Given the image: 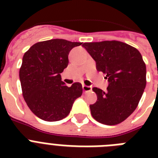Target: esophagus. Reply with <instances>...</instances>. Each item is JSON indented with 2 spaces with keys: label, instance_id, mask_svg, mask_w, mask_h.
I'll return each instance as SVG.
<instances>
[{
  "label": "esophagus",
  "instance_id": "obj_1",
  "mask_svg": "<svg viewBox=\"0 0 158 158\" xmlns=\"http://www.w3.org/2000/svg\"><path fill=\"white\" fill-rule=\"evenodd\" d=\"M83 90L84 92H90L92 91V87L91 86H87V85H83Z\"/></svg>",
  "mask_w": 158,
  "mask_h": 158
}]
</instances>
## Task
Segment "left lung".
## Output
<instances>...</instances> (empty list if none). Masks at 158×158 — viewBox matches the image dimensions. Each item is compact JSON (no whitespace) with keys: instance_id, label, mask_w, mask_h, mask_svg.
Returning a JSON list of instances; mask_svg holds the SVG:
<instances>
[{"instance_id":"8db88e82","label":"left lung","mask_w":158,"mask_h":158,"mask_svg":"<svg viewBox=\"0 0 158 158\" xmlns=\"http://www.w3.org/2000/svg\"><path fill=\"white\" fill-rule=\"evenodd\" d=\"M97 69L108 79L106 92L94 88L98 100L90 105L93 117L107 125L120 124L132 114L146 87V64L140 52L120 41L84 43Z\"/></svg>"}]
</instances>
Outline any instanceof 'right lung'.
I'll use <instances>...</instances> for the list:
<instances>
[{"label":"right lung","mask_w":158,"mask_h":158,"mask_svg":"<svg viewBox=\"0 0 158 158\" xmlns=\"http://www.w3.org/2000/svg\"><path fill=\"white\" fill-rule=\"evenodd\" d=\"M82 43L51 39L35 43L23 57L19 69L22 94L32 112L46 121H57L70 112L83 93L80 83L71 87L61 81L60 73L68 65V55Z\"/></svg>","instance_id":"obj_1"}]
</instances>
